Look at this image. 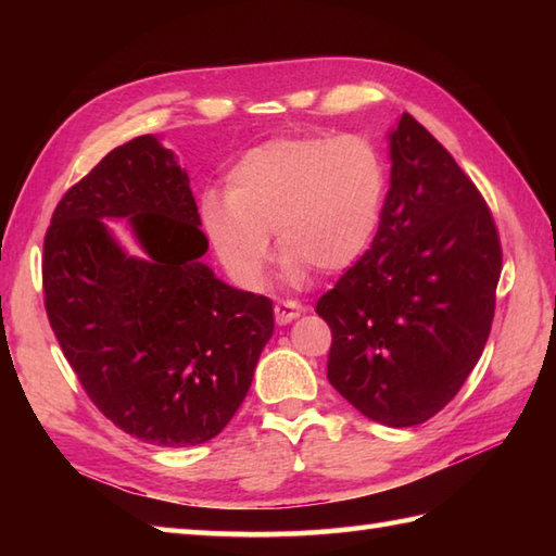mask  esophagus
I'll return each instance as SVG.
<instances>
[{"label":"esophagus","mask_w":556,"mask_h":556,"mask_svg":"<svg viewBox=\"0 0 556 556\" xmlns=\"http://www.w3.org/2000/svg\"><path fill=\"white\" fill-rule=\"evenodd\" d=\"M303 313V305L296 301H277L275 303V317L279 325H287L291 320H296V317Z\"/></svg>","instance_id":"obj_1"}]
</instances>
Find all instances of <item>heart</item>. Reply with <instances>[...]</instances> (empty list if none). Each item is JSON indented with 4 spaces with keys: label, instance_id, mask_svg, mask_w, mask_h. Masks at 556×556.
Listing matches in <instances>:
<instances>
[{
    "label": "heart",
    "instance_id": "heart-1",
    "mask_svg": "<svg viewBox=\"0 0 556 556\" xmlns=\"http://www.w3.org/2000/svg\"><path fill=\"white\" fill-rule=\"evenodd\" d=\"M387 172L361 136L277 138L243 152L227 200H203V227L219 260L248 287L263 285L269 236L289 275H341L368 253L380 227Z\"/></svg>",
    "mask_w": 556,
    "mask_h": 556
}]
</instances>
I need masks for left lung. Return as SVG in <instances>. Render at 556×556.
Returning a JSON list of instances; mask_svg holds the SVG:
<instances>
[{
  "instance_id": "left-lung-1",
  "label": "left lung",
  "mask_w": 556,
  "mask_h": 556,
  "mask_svg": "<svg viewBox=\"0 0 556 556\" xmlns=\"http://www.w3.org/2000/svg\"><path fill=\"white\" fill-rule=\"evenodd\" d=\"M392 138L380 229L317 301L327 380L363 416L410 428L440 413L490 337L502 243L476 184L408 112Z\"/></svg>"
}]
</instances>
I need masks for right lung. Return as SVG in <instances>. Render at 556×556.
I'll return each mask as SVG.
<instances>
[{"mask_svg": "<svg viewBox=\"0 0 556 556\" xmlns=\"http://www.w3.org/2000/svg\"><path fill=\"white\" fill-rule=\"evenodd\" d=\"M102 216H128L149 260L128 258ZM198 224L186 169L138 136L68 188L45 233V311L64 358L104 418L160 446L227 428L275 332L267 296L200 263Z\"/></svg>", "mask_w": 556, "mask_h": 556, "instance_id": "add662e5", "label": "right lung"}]
</instances>
